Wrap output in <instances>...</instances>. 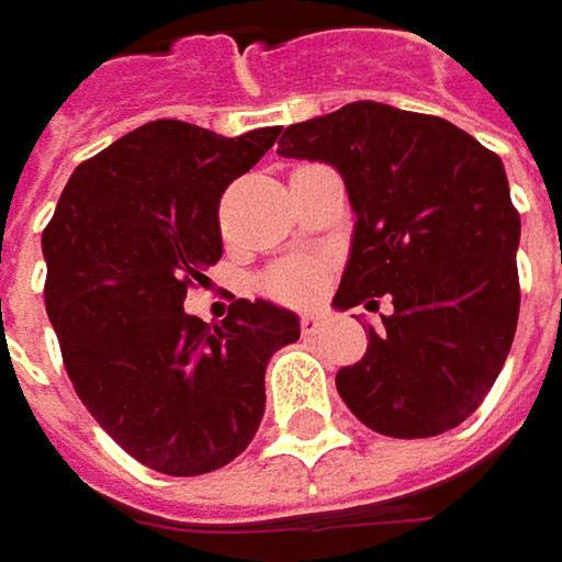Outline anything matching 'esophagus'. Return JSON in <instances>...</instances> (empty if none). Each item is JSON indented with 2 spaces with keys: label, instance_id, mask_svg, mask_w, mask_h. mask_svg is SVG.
<instances>
[{
  "label": "esophagus",
  "instance_id": "esophagus-1",
  "mask_svg": "<svg viewBox=\"0 0 562 562\" xmlns=\"http://www.w3.org/2000/svg\"><path fill=\"white\" fill-rule=\"evenodd\" d=\"M322 325H325V313H318V310H306V313L300 315V328H303V335H315Z\"/></svg>",
  "mask_w": 562,
  "mask_h": 562
}]
</instances>
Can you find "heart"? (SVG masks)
I'll return each mask as SVG.
<instances>
[{"mask_svg": "<svg viewBox=\"0 0 562 562\" xmlns=\"http://www.w3.org/2000/svg\"><path fill=\"white\" fill-rule=\"evenodd\" d=\"M318 288V271L310 262H288L266 278V291L281 300H306Z\"/></svg>", "mask_w": 562, "mask_h": 562, "instance_id": "1", "label": "heart"}]
</instances>
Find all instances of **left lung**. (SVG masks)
Segmentation results:
<instances>
[{"label": "left lung", "mask_w": 562, "mask_h": 562, "mask_svg": "<svg viewBox=\"0 0 562 562\" xmlns=\"http://www.w3.org/2000/svg\"><path fill=\"white\" fill-rule=\"evenodd\" d=\"M278 156L335 165L357 212L337 310H378L337 394L387 438L465 422L507 362L519 318V212L504 162L457 124L350 102L284 127Z\"/></svg>", "instance_id": "1"}]
</instances>
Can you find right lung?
<instances>
[{
	"label": "right lung",
	"instance_id": "right-lung-1",
	"mask_svg": "<svg viewBox=\"0 0 562 562\" xmlns=\"http://www.w3.org/2000/svg\"><path fill=\"white\" fill-rule=\"evenodd\" d=\"M278 134L149 121L77 165L43 231L46 313L77 397L165 475L247 450L271 353L300 337V318L269 300H237L222 325L184 313L187 288L222 259V193Z\"/></svg>",
	"mask_w": 562,
	"mask_h": 562
}]
</instances>
